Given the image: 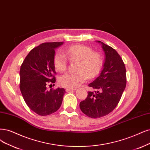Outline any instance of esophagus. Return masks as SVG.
<instances>
[{
  "instance_id": "obj_1",
  "label": "esophagus",
  "mask_w": 150,
  "mask_h": 150,
  "mask_svg": "<svg viewBox=\"0 0 150 150\" xmlns=\"http://www.w3.org/2000/svg\"><path fill=\"white\" fill-rule=\"evenodd\" d=\"M76 89H75V88H67L65 89V91H73V90H75Z\"/></svg>"
}]
</instances>
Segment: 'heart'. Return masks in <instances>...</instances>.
Returning <instances> with one entry per match:
<instances>
[{
    "label": "heart",
    "mask_w": 150,
    "mask_h": 150,
    "mask_svg": "<svg viewBox=\"0 0 150 150\" xmlns=\"http://www.w3.org/2000/svg\"><path fill=\"white\" fill-rule=\"evenodd\" d=\"M64 52L71 61H78L76 72L66 73L60 77L59 84L64 87L75 88L83 83L87 78H95L100 73L103 60L100 53L93 51L89 46L78 44L64 49ZM54 65L59 71H64L67 68L68 60L61 52H57L54 57Z\"/></svg>",
    "instance_id": "b5f03b06"
}]
</instances>
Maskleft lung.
Segmentation results:
<instances>
[{"instance_id": "1", "label": "left lung", "mask_w": 150, "mask_h": 150, "mask_svg": "<svg viewBox=\"0 0 150 150\" xmlns=\"http://www.w3.org/2000/svg\"><path fill=\"white\" fill-rule=\"evenodd\" d=\"M106 55L104 68L100 75L88 85L95 91L88 92L80 103L81 111L91 118L109 114L117 106L127 83L125 64L114 49L99 41Z\"/></svg>"}]
</instances>
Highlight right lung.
<instances>
[{
    "label": "right lung",
    "mask_w": 150,
    "mask_h": 150,
    "mask_svg": "<svg viewBox=\"0 0 150 150\" xmlns=\"http://www.w3.org/2000/svg\"><path fill=\"white\" fill-rule=\"evenodd\" d=\"M62 42H44L31 49L22 63L20 70V89L31 110L40 115L51 114L62 104L64 88L48 91L47 85L55 80L54 57L55 49Z\"/></svg>",
    "instance_id": "add662e5"
}]
</instances>
